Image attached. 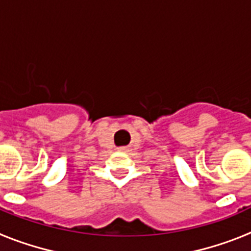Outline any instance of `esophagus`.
I'll return each instance as SVG.
<instances>
[{
  "label": "esophagus",
  "mask_w": 251,
  "mask_h": 251,
  "mask_svg": "<svg viewBox=\"0 0 251 251\" xmlns=\"http://www.w3.org/2000/svg\"><path fill=\"white\" fill-rule=\"evenodd\" d=\"M118 150H119V151H127L128 148H127V147H119Z\"/></svg>",
  "instance_id": "obj_1"
}]
</instances>
